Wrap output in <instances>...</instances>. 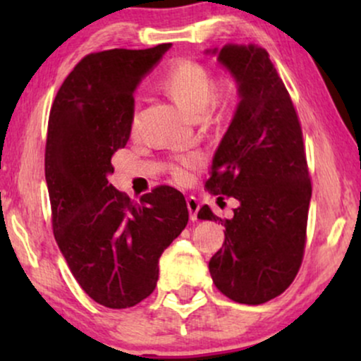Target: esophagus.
Wrapping results in <instances>:
<instances>
[{"label": "esophagus", "instance_id": "1", "mask_svg": "<svg viewBox=\"0 0 361 361\" xmlns=\"http://www.w3.org/2000/svg\"><path fill=\"white\" fill-rule=\"evenodd\" d=\"M187 209H189L190 220L195 221L197 220V214H199V209H200L199 200H197L195 197H187Z\"/></svg>", "mask_w": 361, "mask_h": 361}]
</instances>
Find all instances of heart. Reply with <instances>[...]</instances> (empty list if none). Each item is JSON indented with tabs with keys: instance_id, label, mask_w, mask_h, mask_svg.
Masks as SVG:
<instances>
[{
	"instance_id": "1",
	"label": "heart",
	"mask_w": 361,
	"mask_h": 361,
	"mask_svg": "<svg viewBox=\"0 0 361 361\" xmlns=\"http://www.w3.org/2000/svg\"><path fill=\"white\" fill-rule=\"evenodd\" d=\"M161 88L167 95L187 108L194 116L205 115V111L228 106L238 95V82L233 75H221L214 80L212 71L204 63L192 59H179L161 78ZM131 131L137 130V116L131 118ZM200 164L199 157L187 156L172 164V179L187 184L192 179V171Z\"/></svg>"
}]
</instances>
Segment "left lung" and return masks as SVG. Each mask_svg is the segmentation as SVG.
Wrapping results in <instances>:
<instances>
[{
	"label": "left lung",
	"instance_id": "8db88e82",
	"mask_svg": "<svg viewBox=\"0 0 361 361\" xmlns=\"http://www.w3.org/2000/svg\"><path fill=\"white\" fill-rule=\"evenodd\" d=\"M207 52L219 54L238 82L240 103L205 185L240 205L230 220L209 205L197 216L225 225V243L209 263L216 288L235 302L258 305L289 288L304 258L312 185L302 130L264 49L226 44Z\"/></svg>",
	"mask_w": 361,
	"mask_h": 361
}]
</instances>
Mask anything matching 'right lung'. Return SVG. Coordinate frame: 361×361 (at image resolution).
Here are the masks:
<instances>
[{"label":"right lung","mask_w":361,"mask_h":361,"mask_svg":"<svg viewBox=\"0 0 361 361\" xmlns=\"http://www.w3.org/2000/svg\"><path fill=\"white\" fill-rule=\"evenodd\" d=\"M169 47L88 54L63 80L49 115L54 236L80 288L110 309L133 307L154 290L162 251L189 221L174 187L159 185L135 202L108 182L111 157L131 135L133 92Z\"/></svg>","instance_id":"1"}]
</instances>
